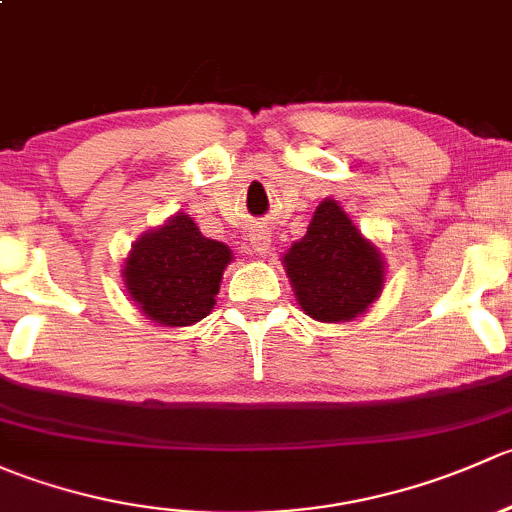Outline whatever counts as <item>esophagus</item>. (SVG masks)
I'll list each match as a JSON object with an SVG mask.
<instances>
[{
  "instance_id": "esophagus-1",
  "label": "esophagus",
  "mask_w": 512,
  "mask_h": 512,
  "mask_svg": "<svg viewBox=\"0 0 512 512\" xmlns=\"http://www.w3.org/2000/svg\"><path fill=\"white\" fill-rule=\"evenodd\" d=\"M250 247L252 250L257 252V255H265L267 250H270V232H265V230H252L250 235Z\"/></svg>"
}]
</instances>
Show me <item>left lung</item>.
<instances>
[{"instance_id":"left-lung-1","label":"left lung","mask_w":512,"mask_h":512,"mask_svg":"<svg viewBox=\"0 0 512 512\" xmlns=\"http://www.w3.org/2000/svg\"><path fill=\"white\" fill-rule=\"evenodd\" d=\"M282 262L299 307L317 322H352L384 289V257L332 198L317 205Z\"/></svg>"}]
</instances>
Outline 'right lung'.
I'll use <instances>...</instances> for the list:
<instances>
[{
	"instance_id": "1",
	"label": "right lung",
	"mask_w": 512,
	"mask_h": 512,
	"mask_svg": "<svg viewBox=\"0 0 512 512\" xmlns=\"http://www.w3.org/2000/svg\"><path fill=\"white\" fill-rule=\"evenodd\" d=\"M230 247L210 240L178 213L133 242L123 282L136 307L163 327H190L215 307Z\"/></svg>"
}]
</instances>
